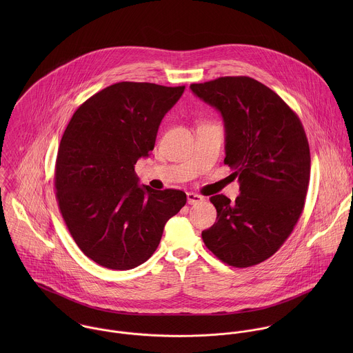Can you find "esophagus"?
I'll return each instance as SVG.
<instances>
[{
    "label": "esophagus",
    "instance_id": "esophagus-1",
    "mask_svg": "<svg viewBox=\"0 0 353 353\" xmlns=\"http://www.w3.org/2000/svg\"><path fill=\"white\" fill-rule=\"evenodd\" d=\"M203 201V197L196 193H188V202L189 205H197L200 202Z\"/></svg>",
    "mask_w": 353,
    "mask_h": 353
}]
</instances>
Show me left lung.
I'll list each match as a JSON object with an SVG mask.
<instances>
[{
    "label": "left lung",
    "instance_id": "1",
    "mask_svg": "<svg viewBox=\"0 0 353 353\" xmlns=\"http://www.w3.org/2000/svg\"><path fill=\"white\" fill-rule=\"evenodd\" d=\"M224 119L225 159L238 176L232 203L210 197L216 223L202 231L205 246L235 268L261 263L294 231L310 182V147L296 112L274 91L248 76L190 85Z\"/></svg>",
    "mask_w": 353,
    "mask_h": 353
}]
</instances>
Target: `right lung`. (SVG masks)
<instances>
[{
  "instance_id": "obj_1",
  "label": "right lung",
  "mask_w": 353,
  "mask_h": 353,
  "mask_svg": "<svg viewBox=\"0 0 353 353\" xmlns=\"http://www.w3.org/2000/svg\"><path fill=\"white\" fill-rule=\"evenodd\" d=\"M181 87L122 81L84 101L59 143L54 186L62 219L88 258L114 270L144 263L164 224L186 203L181 190L139 186L134 164L154 147Z\"/></svg>"
}]
</instances>
